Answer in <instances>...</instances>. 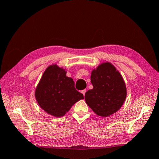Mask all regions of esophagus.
Returning <instances> with one entry per match:
<instances>
[{
	"label": "esophagus",
	"instance_id": "34e87169",
	"mask_svg": "<svg viewBox=\"0 0 159 159\" xmlns=\"http://www.w3.org/2000/svg\"><path fill=\"white\" fill-rule=\"evenodd\" d=\"M86 92H87V90L86 89H84V90H82L81 91V93L83 94V96H85V93H86Z\"/></svg>",
	"mask_w": 159,
	"mask_h": 159
}]
</instances>
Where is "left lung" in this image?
<instances>
[{"mask_svg":"<svg viewBox=\"0 0 159 159\" xmlns=\"http://www.w3.org/2000/svg\"><path fill=\"white\" fill-rule=\"evenodd\" d=\"M93 88L85 93L86 103L98 116L107 117L117 112L126 97V88L120 72L110 63H104L91 75Z\"/></svg>","mask_w":159,"mask_h":159,"instance_id":"1","label":"left lung"}]
</instances>
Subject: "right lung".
<instances>
[{
    "label": "right lung",
    "instance_id": "1",
    "mask_svg": "<svg viewBox=\"0 0 159 159\" xmlns=\"http://www.w3.org/2000/svg\"><path fill=\"white\" fill-rule=\"evenodd\" d=\"M35 98L42 109L59 117L84 96L75 89L74 81L66 76L65 70L52 65L43 74L35 90Z\"/></svg>",
    "mask_w": 159,
    "mask_h": 159
}]
</instances>
